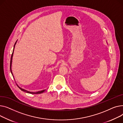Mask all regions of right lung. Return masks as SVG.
<instances>
[{
    "label": "right lung",
    "mask_w": 123,
    "mask_h": 123,
    "mask_svg": "<svg viewBox=\"0 0 123 123\" xmlns=\"http://www.w3.org/2000/svg\"><path fill=\"white\" fill-rule=\"evenodd\" d=\"M16 42H17V41L16 42V43H15V45H14V49H13V52H12V55H11V60H10V71H11V74H12V75H13V74H12V70H11V66H12V57H13V52H14V48H15V45H16ZM17 85L18 86V87L22 90V91H24V92H26V93H30V94H41V93H43L44 92L45 90H46V89H44V90H41V91H38V92H30V91H27V90H25V89H23V88H21V87H20L17 84Z\"/></svg>",
    "instance_id": "1"
}]
</instances>
